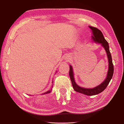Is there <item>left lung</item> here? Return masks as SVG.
I'll return each instance as SVG.
<instances>
[{
    "label": "left lung",
    "mask_w": 124,
    "mask_h": 124,
    "mask_svg": "<svg viewBox=\"0 0 124 124\" xmlns=\"http://www.w3.org/2000/svg\"><path fill=\"white\" fill-rule=\"evenodd\" d=\"M89 28L92 29L93 32L92 39L95 42L101 43L102 46H103L104 49L106 50L108 61V70L107 74V78L102 83L97 87L93 88H85L81 87L80 86H78L74 81L73 73L72 66L70 65V70H69V76L71 81V83L73 86V88L75 91L78 93H83L87 96H93L97 95L103 91L106 88L107 86L108 85L109 82H110L111 78H112L114 72V66L113 62H112V59L111 54L110 53L109 50V46L108 43L107 41V40L104 38L103 35L99 29L94 27H92V26H89Z\"/></svg>",
    "instance_id": "1"
}]
</instances>
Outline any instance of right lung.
I'll return each instance as SVG.
<instances>
[{"label": "right lung", "instance_id": "add662e5", "mask_svg": "<svg viewBox=\"0 0 124 124\" xmlns=\"http://www.w3.org/2000/svg\"><path fill=\"white\" fill-rule=\"evenodd\" d=\"M51 90H50V91H47V92H46V93H43V94H46V93H51Z\"/></svg>", "mask_w": 124, "mask_h": 124}]
</instances>
